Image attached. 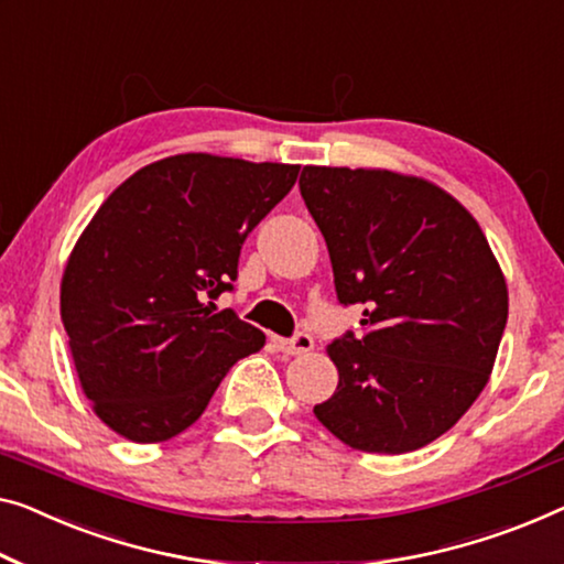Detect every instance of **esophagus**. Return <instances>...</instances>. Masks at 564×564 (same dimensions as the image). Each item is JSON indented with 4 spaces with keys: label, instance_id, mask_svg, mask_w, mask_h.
<instances>
[{
    "label": "esophagus",
    "instance_id": "obj_1",
    "mask_svg": "<svg viewBox=\"0 0 564 564\" xmlns=\"http://www.w3.org/2000/svg\"><path fill=\"white\" fill-rule=\"evenodd\" d=\"M275 349L283 351V355L289 357H299V355H306V351L314 349V339H311L308 334H296L293 339H273Z\"/></svg>",
    "mask_w": 564,
    "mask_h": 564
}]
</instances>
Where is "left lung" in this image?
<instances>
[{"label":"left lung","mask_w":564,"mask_h":564,"mask_svg":"<svg viewBox=\"0 0 564 564\" xmlns=\"http://www.w3.org/2000/svg\"><path fill=\"white\" fill-rule=\"evenodd\" d=\"M299 187L336 296L365 306L367 326L326 347L339 384L314 415L349 448H423L489 382L509 316L499 260L476 217L423 176L304 166Z\"/></svg>","instance_id":"8db88e82"}]
</instances>
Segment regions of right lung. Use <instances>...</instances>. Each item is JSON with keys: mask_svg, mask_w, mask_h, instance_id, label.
I'll use <instances>...</instances> for the list:
<instances>
[{"mask_svg": "<svg viewBox=\"0 0 564 564\" xmlns=\"http://www.w3.org/2000/svg\"><path fill=\"white\" fill-rule=\"evenodd\" d=\"M299 164L189 151L141 166L80 232L61 281V318L83 394L133 443H162L205 413L265 334L217 293L238 279L248 232L289 195Z\"/></svg>", "mask_w": 564, "mask_h": 564, "instance_id": "right-lung-1", "label": "right lung"}]
</instances>
